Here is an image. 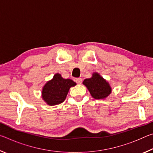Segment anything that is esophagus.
Instances as JSON below:
<instances>
[{
  "label": "esophagus",
  "mask_w": 153,
  "mask_h": 153,
  "mask_svg": "<svg viewBox=\"0 0 153 153\" xmlns=\"http://www.w3.org/2000/svg\"><path fill=\"white\" fill-rule=\"evenodd\" d=\"M75 81H76L77 84H82V79L80 78V77H78V78H76Z\"/></svg>",
  "instance_id": "1"
}]
</instances>
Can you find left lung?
<instances>
[{
	"instance_id": "1",
	"label": "left lung",
	"mask_w": 153,
	"mask_h": 153,
	"mask_svg": "<svg viewBox=\"0 0 153 153\" xmlns=\"http://www.w3.org/2000/svg\"><path fill=\"white\" fill-rule=\"evenodd\" d=\"M92 97L95 99H103L111 94V88L108 83L97 73L93 74L91 78L85 79L83 82Z\"/></svg>"
}]
</instances>
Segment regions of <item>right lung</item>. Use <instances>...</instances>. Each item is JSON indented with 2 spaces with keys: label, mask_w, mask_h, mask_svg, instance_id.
Listing matches in <instances>:
<instances>
[{
  "label": "right lung",
  "mask_w": 153,
  "mask_h": 153,
  "mask_svg": "<svg viewBox=\"0 0 153 153\" xmlns=\"http://www.w3.org/2000/svg\"><path fill=\"white\" fill-rule=\"evenodd\" d=\"M76 82L70 79H64L56 74L53 79L45 85L42 90V98L49 105H55L63 102L69 88L76 86Z\"/></svg>",
  "instance_id": "obj_1"
}]
</instances>
